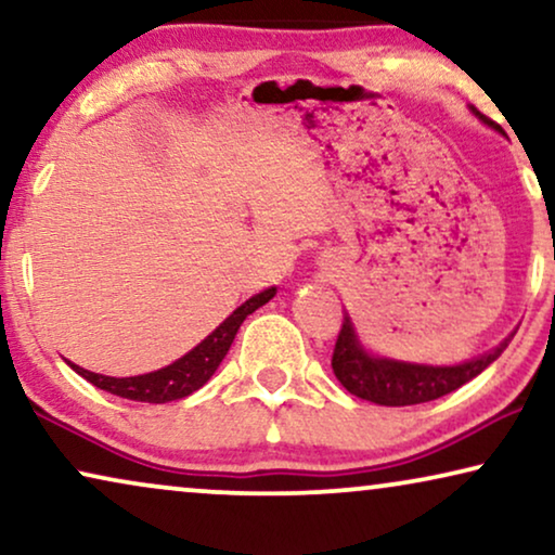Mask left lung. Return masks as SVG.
Here are the masks:
<instances>
[{
    "label": "left lung",
    "mask_w": 555,
    "mask_h": 555,
    "mask_svg": "<svg viewBox=\"0 0 555 555\" xmlns=\"http://www.w3.org/2000/svg\"><path fill=\"white\" fill-rule=\"evenodd\" d=\"M469 111L485 126L500 131L495 120L482 116L475 105H469ZM513 336L515 331L492 351L475 356V359L457 363V366H427V363H409L369 353L361 346L359 336H356L351 315L344 313V325H340L336 348H333L331 366L338 382L344 384V389L351 391L353 397L374 401V404L382 406H412L444 397V393L460 389L462 384L473 382L477 374H482L505 351Z\"/></svg>",
    "instance_id": "obj_1"
}]
</instances>
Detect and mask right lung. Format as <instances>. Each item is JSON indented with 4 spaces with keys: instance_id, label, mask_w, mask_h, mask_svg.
<instances>
[{
    "instance_id": "obj_1",
    "label": "right lung",
    "mask_w": 555,
    "mask_h": 555,
    "mask_svg": "<svg viewBox=\"0 0 555 555\" xmlns=\"http://www.w3.org/2000/svg\"><path fill=\"white\" fill-rule=\"evenodd\" d=\"M275 293L278 287H268V291L253 295V298L242 302L230 318H224V321L219 323L199 346H194L192 351L181 356L179 361H173L169 366L158 371H151V374L116 378V376L93 374V371L75 366L73 361H67V366H70L75 374L86 378V382L98 386V389L116 393L120 399L149 401V404H166V401L184 399L209 382L211 374L219 369V363H222L227 351H230L242 321H245L249 313H255L257 308L264 306V302L272 300V295Z\"/></svg>"
}]
</instances>
